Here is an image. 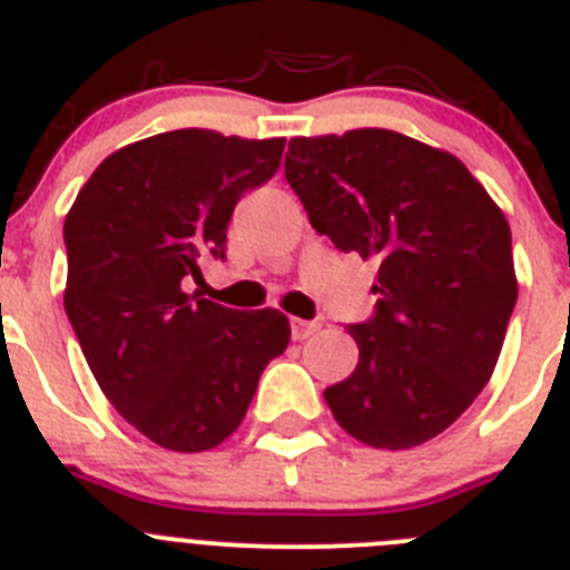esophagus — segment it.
<instances>
[{
	"instance_id": "esophagus-1",
	"label": "esophagus",
	"mask_w": 570,
	"mask_h": 570,
	"mask_svg": "<svg viewBox=\"0 0 570 570\" xmlns=\"http://www.w3.org/2000/svg\"><path fill=\"white\" fill-rule=\"evenodd\" d=\"M322 325L316 320H294L291 322V334H294V340H308V336H314L316 331H320Z\"/></svg>"
}]
</instances>
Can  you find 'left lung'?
<instances>
[{
	"mask_svg": "<svg viewBox=\"0 0 570 570\" xmlns=\"http://www.w3.org/2000/svg\"><path fill=\"white\" fill-rule=\"evenodd\" d=\"M288 150L311 225L380 265L374 316L347 328L360 362L325 387L331 414L371 448L434 440L500 360L517 305L505 214L454 154L396 130L296 136Z\"/></svg>",
	"mask_w": 570,
	"mask_h": 570,
	"instance_id": "left-lung-1",
	"label": "left lung"
}]
</instances>
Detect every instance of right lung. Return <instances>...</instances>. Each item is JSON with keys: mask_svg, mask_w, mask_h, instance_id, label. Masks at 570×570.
<instances>
[{"mask_svg": "<svg viewBox=\"0 0 570 570\" xmlns=\"http://www.w3.org/2000/svg\"><path fill=\"white\" fill-rule=\"evenodd\" d=\"M285 139L185 128L110 154L65 216V314L110 405L156 445L210 451L245 420L291 340L274 308L188 294L225 259L239 196L276 174Z\"/></svg>", "mask_w": 570, "mask_h": 570, "instance_id": "add662e5", "label": "right lung"}]
</instances>
